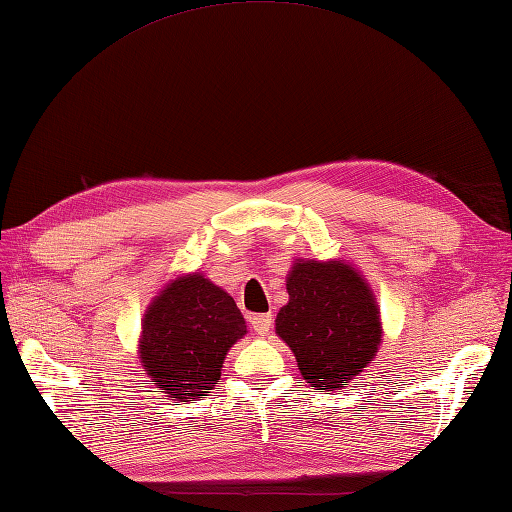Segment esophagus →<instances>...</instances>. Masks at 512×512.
I'll list each match as a JSON object with an SVG mask.
<instances>
[{"label": "esophagus", "mask_w": 512, "mask_h": 512, "mask_svg": "<svg viewBox=\"0 0 512 512\" xmlns=\"http://www.w3.org/2000/svg\"><path fill=\"white\" fill-rule=\"evenodd\" d=\"M251 327L257 331L259 336L268 334V331L272 329V314H255V316H251Z\"/></svg>", "instance_id": "esophagus-1"}]
</instances>
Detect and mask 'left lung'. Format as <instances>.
<instances>
[{"label": "left lung", "mask_w": 512, "mask_h": 512, "mask_svg": "<svg viewBox=\"0 0 512 512\" xmlns=\"http://www.w3.org/2000/svg\"><path fill=\"white\" fill-rule=\"evenodd\" d=\"M288 305L277 334L288 342L299 371L318 390H340L373 360L382 327L371 290L340 261H301L288 277Z\"/></svg>", "instance_id": "1"}]
</instances>
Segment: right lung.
I'll return each instance as SVG.
<instances>
[{"instance_id": "1", "label": "right lung", "mask_w": 512, "mask_h": 512, "mask_svg": "<svg viewBox=\"0 0 512 512\" xmlns=\"http://www.w3.org/2000/svg\"><path fill=\"white\" fill-rule=\"evenodd\" d=\"M246 334L231 296L200 275L176 279L148 307L139 353L148 375L174 403L216 386L224 355Z\"/></svg>"}]
</instances>
